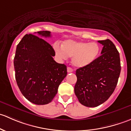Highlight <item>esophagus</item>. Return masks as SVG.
Listing matches in <instances>:
<instances>
[{"mask_svg":"<svg viewBox=\"0 0 131 131\" xmlns=\"http://www.w3.org/2000/svg\"><path fill=\"white\" fill-rule=\"evenodd\" d=\"M67 72H68V73H72V72H73V69L70 67H68L67 68Z\"/></svg>","mask_w":131,"mask_h":131,"instance_id":"1","label":"esophagus"}]
</instances>
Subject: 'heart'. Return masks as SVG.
<instances>
[{
  "instance_id": "b5f03b06",
  "label": "heart",
  "mask_w": 131,
  "mask_h": 131,
  "mask_svg": "<svg viewBox=\"0 0 131 131\" xmlns=\"http://www.w3.org/2000/svg\"><path fill=\"white\" fill-rule=\"evenodd\" d=\"M53 48L56 55L60 59L72 57V63L74 67L81 68L89 67L98 58L101 47L97 42H81L67 40L63 46L55 43Z\"/></svg>"
}]
</instances>
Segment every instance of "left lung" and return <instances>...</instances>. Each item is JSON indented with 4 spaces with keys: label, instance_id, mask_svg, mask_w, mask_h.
Instances as JSON below:
<instances>
[{
    "label": "left lung",
    "instance_id": "8db88e82",
    "mask_svg": "<svg viewBox=\"0 0 131 131\" xmlns=\"http://www.w3.org/2000/svg\"><path fill=\"white\" fill-rule=\"evenodd\" d=\"M98 42L103 46L101 56L89 67L76 70L75 94L79 102L88 107L99 106L110 97L121 70L119 52L114 43L109 39Z\"/></svg>",
    "mask_w": 131,
    "mask_h": 131
}]
</instances>
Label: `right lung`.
I'll list each match as a JSON object with an SVG mask.
<instances>
[{"mask_svg": "<svg viewBox=\"0 0 131 131\" xmlns=\"http://www.w3.org/2000/svg\"><path fill=\"white\" fill-rule=\"evenodd\" d=\"M50 37L51 32H37ZM52 46L33 34H26L16 47L14 67L17 84L22 94L32 103L46 105L52 101L59 84L67 75V66L53 59Z\"/></svg>", "mask_w": 131, "mask_h": 131, "instance_id": "obj_1", "label": "right lung"}]
</instances>
